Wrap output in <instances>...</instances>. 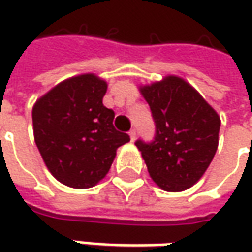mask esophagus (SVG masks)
I'll return each mask as SVG.
<instances>
[{
  "mask_svg": "<svg viewBox=\"0 0 252 252\" xmlns=\"http://www.w3.org/2000/svg\"><path fill=\"white\" fill-rule=\"evenodd\" d=\"M129 136H130V140L134 141L136 140V136H137V131L134 130V129H131V130L129 131Z\"/></svg>",
  "mask_w": 252,
  "mask_h": 252,
  "instance_id": "1",
  "label": "esophagus"
}]
</instances>
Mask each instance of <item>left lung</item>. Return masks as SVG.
I'll use <instances>...</instances> for the list:
<instances>
[{
  "mask_svg": "<svg viewBox=\"0 0 252 252\" xmlns=\"http://www.w3.org/2000/svg\"><path fill=\"white\" fill-rule=\"evenodd\" d=\"M156 136L136 141L153 181L167 192L190 188L205 174L219 144L220 118L182 78L169 75L144 85Z\"/></svg>",
  "mask_w": 252,
  "mask_h": 252,
  "instance_id": "1",
  "label": "left lung"
}]
</instances>
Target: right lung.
<instances>
[{"label": "right lung", "instance_id": "obj_1", "mask_svg": "<svg viewBox=\"0 0 252 252\" xmlns=\"http://www.w3.org/2000/svg\"><path fill=\"white\" fill-rule=\"evenodd\" d=\"M108 85L94 74L68 78L39 98L33 134L46 167L62 184L91 188L111 168L118 147L130 141L115 129V112L103 106Z\"/></svg>", "mask_w": 252, "mask_h": 252}]
</instances>
